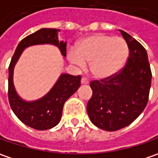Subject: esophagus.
Here are the masks:
<instances>
[{
  "label": "esophagus",
  "mask_w": 158,
  "mask_h": 158,
  "mask_svg": "<svg viewBox=\"0 0 158 158\" xmlns=\"http://www.w3.org/2000/svg\"><path fill=\"white\" fill-rule=\"evenodd\" d=\"M81 84H83V85H87V84H89V80L85 78V77H83L82 79H81Z\"/></svg>",
  "instance_id": "obj_1"
}]
</instances>
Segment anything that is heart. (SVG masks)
Returning a JSON list of instances; mask_svg holds the SVG:
<instances>
[{
  "label": "heart",
  "mask_w": 158,
  "mask_h": 158,
  "mask_svg": "<svg viewBox=\"0 0 158 158\" xmlns=\"http://www.w3.org/2000/svg\"><path fill=\"white\" fill-rule=\"evenodd\" d=\"M129 56L127 41L120 37L97 33L83 39L76 50L68 53V57L76 65L84 67L90 63V71L97 79L114 76L125 66Z\"/></svg>",
  "instance_id": "obj_1"
}]
</instances>
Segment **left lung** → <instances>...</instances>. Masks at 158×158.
I'll list each match as a JSON object with an SVG mask.
<instances>
[{
  "label": "left lung",
  "instance_id": "obj_1",
  "mask_svg": "<svg viewBox=\"0 0 158 158\" xmlns=\"http://www.w3.org/2000/svg\"><path fill=\"white\" fill-rule=\"evenodd\" d=\"M119 31L129 48L126 66L114 76L91 81L93 94L86 107L93 124L109 132L129 126L141 115L151 86L146 49L126 31Z\"/></svg>",
  "mask_w": 158,
  "mask_h": 158
}]
</instances>
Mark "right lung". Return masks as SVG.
I'll return each mask as SVG.
<instances>
[{
	"mask_svg": "<svg viewBox=\"0 0 158 158\" xmlns=\"http://www.w3.org/2000/svg\"><path fill=\"white\" fill-rule=\"evenodd\" d=\"M58 31L56 29L42 28L23 39L17 45L9 66L8 94L11 109L24 125L37 130H48L58 124L66 100L80 86L81 76L62 74L55 86L44 97L34 102H25L18 96L14 87V66L24 48L32 45H55L58 47L62 55L66 56V42L59 41Z\"/></svg>",
	"mask_w": 158,
	"mask_h": 158,
	"instance_id": "1",
	"label": "right lung"
}]
</instances>
